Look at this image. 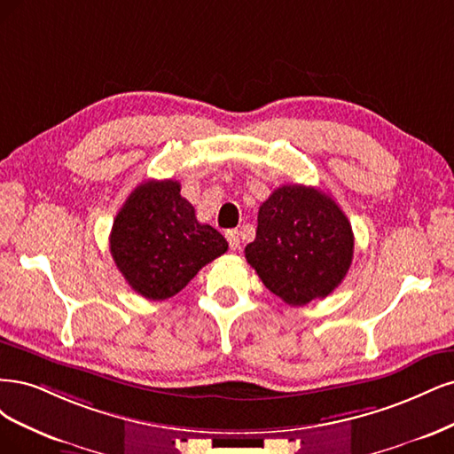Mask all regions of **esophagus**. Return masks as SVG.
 Returning a JSON list of instances; mask_svg holds the SVG:
<instances>
[{
	"label": "esophagus",
	"instance_id": "obj_1",
	"mask_svg": "<svg viewBox=\"0 0 454 454\" xmlns=\"http://www.w3.org/2000/svg\"><path fill=\"white\" fill-rule=\"evenodd\" d=\"M226 239H228V243H230L231 251H238L239 245H241L239 231H238V230H228V231H226Z\"/></svg>",
	"mask_w": 454,
	"mask_h": 454
}]
</instances>
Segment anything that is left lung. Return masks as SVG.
Returning a JSON list of instances; mask_svg holds the SVG:
<instances>
[{
    "instance_id": "8db88e82",
    "label": "left lung",
    "mask_w": 454,
    "mask_h": 454,
    "mask_svg": "<svg viewBox=\"0 0 454 454\" xmlns=\"http://www.w3.org/2000/svg\"><path fill=\"white\" fill-rule=\"evenodd\" d=\"M353 251V228L338 203L318 188L283 184L260 206L245 258L275 296L305 305L338 288Z\"/></svg>"
}]
</instances>
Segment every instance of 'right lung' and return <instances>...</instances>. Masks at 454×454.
<instances>
[{
	"instance_id": "1",
	"label": "right lung",
	"mask_w": 454,
	"mask_h": 454,
	"mask_svg": "<svg viewBox=\"0 0 454 454\" xmlns=\"http://www.w3.org/2000/svg\"><path fill=\"white\" fill-rule=\"evenodd\" d=\"M116 268L147 300H168L228 251L221 231L196 218L179 181H145L116 213L109 236Z\"/></svg>"
}]
</instances>
